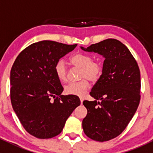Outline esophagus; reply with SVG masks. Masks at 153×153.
<instances>
[{
  "mask_svg": "<svg viewBox=\"0 0 153 153\" xmlns=\"http://www.w3.org/2000/svg\"><path fill=\"white\" fill-rule=\"evenodd\" d=\"M80 100H81V104H83V101H84V98H83L82 97H80Z\"/></svg>",
  "mask_w": 153,
  "mask_h": 153,
  "instance_id": "34e87169",
  "label": "esophagus"
}]
</instances>
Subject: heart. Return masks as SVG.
<instances>
[{"mask_svg": "<svg viewBox=\"0 0 153 153\" xmlns=\"http://www.w3.org/2000/svg\"><path fill=\"white\" fill-rule=\"evenodd\" d=\"M71 64L73 67L80 68L79 78L78 82H71L64 87V92L67 95L84 96L91 82H96L101 78L103 67L99 61L93 60L92 55L83 52H78L70 57ZM54 70L57 78L61 82L67 80L68 72L65 61L60 59L55 63Z\"/></svg>", "mask_w": 153, "mask_h": 153, "instance_id": "obj_1", "label": "heart"}]
</instances>
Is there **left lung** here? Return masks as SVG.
I'll return each mask as SVG.
<instances>
[{
  "label": "left lung",
  "instance_id": "obj_1",
  "mask_svg": "<svg viewBox=\"0 0 153 153\" xmlns=\"http://www.w3.org/2000/svg\"><path fill=\"white\" fill-rule=\"evenodd\" d=\"M81 48L105 58L102 75L89 92L95 101L83 102L87 109L83 129L94 141H109L126 129L139 105V67L128 48L116 39Z\"/></svg>",
  "mask_w": 153,
  "mask_h": 153
}]
</instances>
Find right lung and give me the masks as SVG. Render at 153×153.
I'll return each mask as SVG.
<instances>
[{"label":"right lung","mask_w":153,"mask_h":153,"mask_svg":"<svg viewBox=\"0 0 153 153\" xmlns=\"http://www.w3.org/2000/svg\"><path fill=\"white\" fill-rule=\"evenodd\" d=\"M76 46L52 41L34 43L21 51L12 65V107L26 131L36 138L59 135L69 115L81 104L76 95H61L64 87L54 70L55 63Z\"/></svg>","instance_id":"add662e5"}]
</instances>
